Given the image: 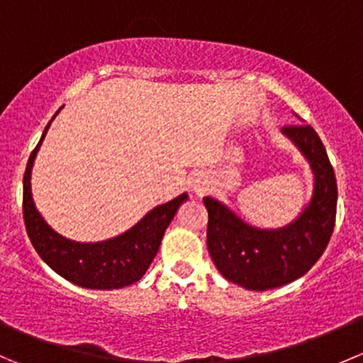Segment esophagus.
<instances>
[{
    "instance_id": "esophagus-1",
    "label": "esophagus",
    "mask_w": 363,
    "mask_h": 363,
    "mask_svg": "<svg viewBox=\"0 0 363 363\" xmlns=\"http://www.w3.org/2000/svg\"><path fill=\"white\" fill-rule=\"evenodd\" d=\"M208 186H211V184H208L207 177H203V175H199V177H195L191 181V191H195L196 195L202 196L208 191Z\"/></svg>"
}]
</instances>
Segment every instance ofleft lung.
Listing matches in <instances>:
<instances>
[{
  "label": "left lung",
  "instance_id": "8db88e82",
  "mask_svg": "<svg viewBox=\"0 0 363 363\" xmlns=\"http://www.w3.org/2000/svg\"><path fill=\"white\" fill-rule=\"evenodd\" d=\"M283 135L309 161L314 177L313 196L295 221L283 228H256L225 203L203 199L212 262L225 279L246 290H272L302 277L323 255L334 232L337 182L323 142L309 124L284 126Z\"/></svg>",
  "mask_w": 363,
  "mask_h": 363
}]
</instances>
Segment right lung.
Returning <instances> with one entry per match:
<instances>
[{"instance_id":"add662e5","label":"right lung","mask_w":363,"mask_h":363,"mask_svg":"<svg viewBox=\"0 0 363 363\" xmlns=\"http://www.w3.org/2000/svg\"><path fill=\"white\" fill-rule=\"evenodd\" d=\"M49 126L50 123L47 124L38 145L29 156L24 172L23 214L33 247L54 272L77 286L89 288V290H117L137 283L147 272L149 265L160 250L164 230L174 219L177 208L188 200V195L182 193L177 199L158 205L149 211L133 228L108 240L101 242L69 240L47 225L42 214L36 211L31 195L33 163Z\"/></svg>"}]
</instances>
